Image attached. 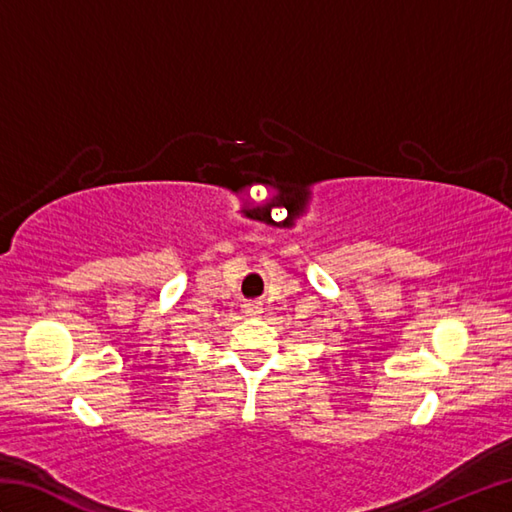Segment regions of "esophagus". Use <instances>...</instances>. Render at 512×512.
I'll return each instance as SVG.
<instances>
[{
	"instance_id": "obj_1",
	"label": "esophagus",
	"mask_w": 512,
	"mask_h": 512,
	"mask_svg": "<svg viewBox=\"0 0 512 512\" xmlns=\"http://www.w3.org/2000/svg\"><path fill=\"white\" fill-rule=\"evenodd\" d=\"M262 312H264V308H262V303H259V301L244 303V314H248V317H259Z\"/></svg>"
}]
</instances>
